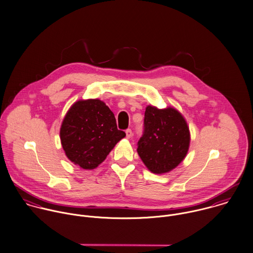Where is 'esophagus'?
I'll return each instance as SVG.
<instances>
[{"mask_svg": "<svg viewBox=\"0 0 253 253\" xmlns=\"http://www.w3.org/2000/svg\"><path fill=\"white\" fill-rule=\"evenodd\" d=\"M126 138H130L131 136H132V131H131V129H126Z\"/></svg>", "mask_w": 253, "mask_h": 253, "instance_id": "esophagus-1", "label": "esophagus"}]
</instances>
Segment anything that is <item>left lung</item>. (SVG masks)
Here are the masks:
<instances>
[{
  "label": "left lung",
  "instance_id": "1",
  "mask_svg": "<svg viewBox=\"0 0 253 253\" xmlns=\"http://www.w3.org/2000/svg\"><path fill=\"white\" fill-rule=\"evenodd\" d=\"M189 143V127L180 112L173 107H146L137 153L150 171L161 174L176 168L185 158Z\"/></svg>",
  "mask_w": 253,
  "mask_h": 253
}]
</instances>
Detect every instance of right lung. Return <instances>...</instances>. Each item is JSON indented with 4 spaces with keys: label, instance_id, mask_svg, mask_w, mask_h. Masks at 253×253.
<instances>
[{
    "label": "right lung",
    "instance_id": "obj_1",
    "mask_svg": "<svg viewBox=\"0 0 253 253\" xmlns=\"http://www.w3.org/2000/svg\"><path fill=\"white\" fill-rule=\"evenodd\" d=\"M125 136L117 127L114 113L100 99L75 102L60 129L66 156L84 169L97 168Z\"/></svg>",
    "mask_w": 253,
    "mask_h": 253
}]
</instances>
